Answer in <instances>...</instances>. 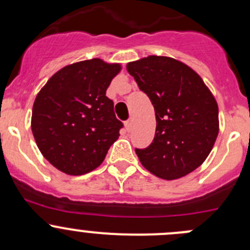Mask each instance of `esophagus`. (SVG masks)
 Returning a JSON list of instances; mask_svg holds the SVG:
<instances>
[{"label":"esophagus","instance_id":"obj_1","mask_svg":"<svg viewBox=\"0 0 250 250\" xmlns=\"http://www.w3.org/2000/svg\"><path fill=\"white\" fill-rule=\"evenodd\" d=\"M125 130H127V132H130V130H132V127H133V122H132V120L125 121Z\"/></svg>","mask_w":250,"mask_h":250}]
</instances>
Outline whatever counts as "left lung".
I'll return each mask as SVG.
<instances>
[{"label":"left lung","instance_id":"left-lung-1","mask_svg":"<svg viewBox=\"0 0 250 250\" xmlns=\"http://www.w3.org/2000/svg\"><path fill=\"white\" fill-rule=\"evenodd\" d=\"M127 70L155 107L156 133L148 147L135 148L157 178L175 180L200 167L219 134V109L200 75L170 57L148 55Z\"/></svg>","mask_w":250,"mask_h":250}]
</instances>
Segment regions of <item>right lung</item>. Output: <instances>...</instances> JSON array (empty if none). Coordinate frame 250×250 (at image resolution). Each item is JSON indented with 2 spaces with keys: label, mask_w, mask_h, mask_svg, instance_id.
I'll return each instance as SVG.
<instances>
[{
  "label": "right lung",
  "mask_w": 250,
  "mask_h": 250,
  "mask_svg": "<svg viewBox=\"0 0 250 250\" xmlns=\"http://www.w3.org/2000/svg\"><path fill=\"white\" fill-rule=\"evenodd\" d=\"M121 70V64L99 58L74 62L55 72L36 95L32 134L43 157L60 172H92L120 137L123 125L106 89Z\"/></svg>",
  "instance_id": "add662e5"
}]
</instances>
